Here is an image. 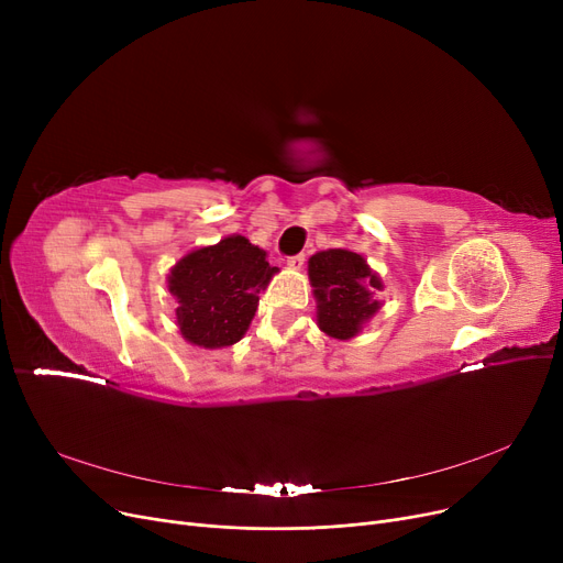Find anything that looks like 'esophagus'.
Here are the masks:
<instances>
[{"label": "esophagus", "mask_w": 563, "mask_h": 563, "mask_svg": "<svg viewBox=\"0 0 563 563\" xmlns=\"http://www.w3.org/2000/svg\"><path fill=\"white\" fill-rule=\"evenodd\" d=\"M306 264V255L303 253H299V255H291V257H287V266L289 269H301V266Z\"/></svg>", "instance_id": "34e87169"}]
</instances>
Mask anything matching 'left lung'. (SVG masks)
Segmentation results:
<instances>
[{
    "instance_id": "obj_1",
    "label": "left lung",
    "mask_w": 563,
    "mask_h": 563,
    "mask_svg": "<svg viewBox=\"0 0 563 563\" xmlns=\"http://www.w3.org/2000/svg\"><path fill=\"white\" fill-rule=\"evenodd\" d=\"M308 278L317 301V327L329 338H356L380 308V276L361 253L319 251L308 260Z\"/></svg>"
}]
</instances>
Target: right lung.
Instances as JSON below:
<instances>
[{
  "instance_id": "add662e5",
  "label": "right lung",
  "mask_w": 563,
  "mask_h": 563,
  "mask_svg": "<svg viewBox=\"0 0 563 563\" xmlns=\"http://www.w3.org/2000/svg\"><path fill=\"white\" fill-rule=\"evenodd\" d=\"M278 274L266 251L242 234L200 246L170 266L166 278L175 297L180 335L200 349H223L240 342L255 317L260 291Z\"/></svg>"
}]
</instances>
